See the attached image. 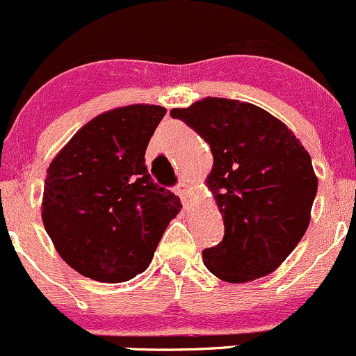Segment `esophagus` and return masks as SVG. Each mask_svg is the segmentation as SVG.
Masks as SVG:
<instances>
[{"label":"esophagus","mask_w":356,"mask_h":356,"mask_svg":"<svg viewBox=\"0 0 356 356\" xmlns=\"http://www.w3.org/2000/svg\"><path fill=\"white\" fill-rule=\"evenodd\" d=\"M192 188H193V186L190 185L188 181H179L178 186H177V193L179 197H181L183 200H186L190 195H192Z\"/></svg>","instance_id":"1"}]
</instances>
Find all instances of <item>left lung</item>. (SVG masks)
Segmentation results:
<instances>
[{"instance_id": "8db88e82", "label": "left lung", "mask_w": 356, "mask_h": 356, "mask_svg": "<svg viewBox=\"0 0 356 356\" xmlns=\"http://www.w3.org/2000/svg\"><path fill=\"white\" fill-rule=\"evenodd\" d=\"M211 145V190L225 238L205 248V267L226 283L276 270L310 225L317 177L310 154L276 116L250 102L205 97L171 109Z\"/></svg>"}]
</instances>
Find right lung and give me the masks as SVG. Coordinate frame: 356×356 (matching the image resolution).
I'll return each instance as SVG.
<instances>
[{"instance_id": "right-lung-1", "label": "right lung", "mask_w": 356, "mask_h": 356, "mask_svg": "<svg viewBox=\"0 0 356 356\" xmlns=\"http://www.w3.org/2000/svg\"><path fill=\"white\" fill-rule=\"evenodd\" d=\"M166 109L131 104L83 124L47 168L42 222L61 259L82 276L123 283L144 273L179 197L157 186L145 149Z\"/></svg>"}]
</instances>
